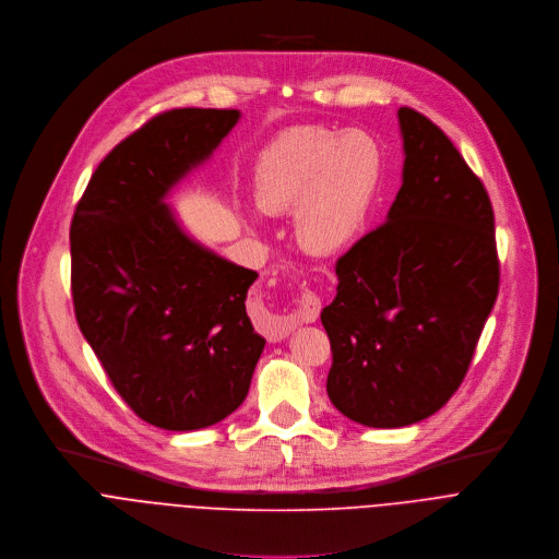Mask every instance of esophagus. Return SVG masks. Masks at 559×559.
<instances>
[{"instance_id": "34e87169", "label": "esophagus", "mask_w": 559, "mask_h": 559, "mask_svg": "<svg viewBox=\"0 0 559 559\" xmlns=\"http://www.w3.org/2000/svg\"><path fill=\"white\" fill-rule=\"evenodd\" d=\"M319 312H321V299L314 293H304L299 297V306L290 314V319L286 323L277 325L273 340H284L295 323H312V321H317Z\"/></svg>"}]
</instances>
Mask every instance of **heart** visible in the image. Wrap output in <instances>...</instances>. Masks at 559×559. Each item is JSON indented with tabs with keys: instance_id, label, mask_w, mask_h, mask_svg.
I'll return each mask as SVG.
<instances>
[{
	"instance_id": "b5f03b06",
	"label": "heart",
	"mask_w": 559,
	"mask_h": 559,
	"mask_svg": "<svg viewBox=\"0 0 559 559\" xmlns=\"http://www.w3.org/2000/svg\"><path fill=\"white\" fill-rule=\"evenodd\" d=\"M385 176V152L364 130L297 128L255 160L253 193L264 213L295 209V238L312 255L348 251L366 231Z\"/></svg>"
}]
</instances>
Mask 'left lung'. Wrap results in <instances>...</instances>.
Wrapping results in <instances>:
<instances>
[{
  "label": "left lung",
  "mask_w": 559,
  "mask_h": 559,
  "mask_svg": "<svg viewBox=\"0 0 559 559\" xmlns=\"http://www.w3.org/2000/svg\"><path fill=\"white\" fill-rule=\"evenodd\" d=\"M403 185L385 225L337 262L321 310L332 405L366 427H405L463 383L496 304L500 264L487 189L454 143L412 107L396 111Z\"/></svg>",
  "instance_id": "8db88e82"
}]
</instances>
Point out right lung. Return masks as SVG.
<instances>
[{"mask_svg":"<svg viewBox=\"0 0 559 559\" xmlns=\"http://www.w3.org/2000/svg\"><path fill=\"white\" fill-rule=\"evenodd\" d=\"M240 117L211 107L158 115L103 158L70 225L83 337L123 401L169 431L236 412L266 344L245 306L258 273L195 242L167 204Z\"/></svg>","mask_w":559,"mask_h":559,"instance_id":"1","label":"right lung"}]
</instances>
